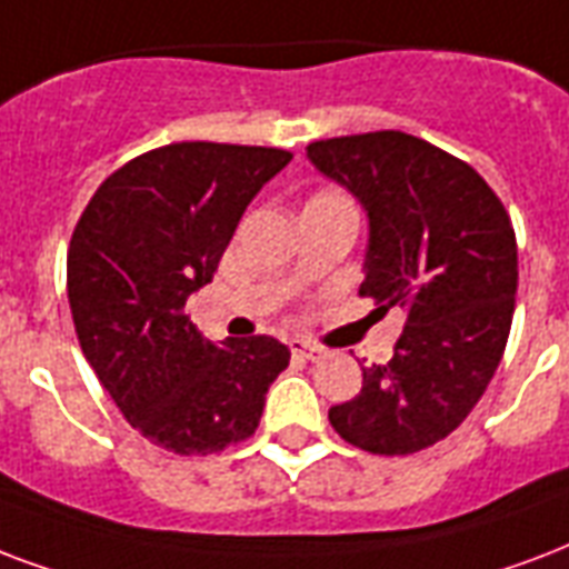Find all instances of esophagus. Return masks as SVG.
I'll use <instances>...</instances> for the list:
<instances>
[{"mask_svg": "<svg viewBox=\"0 0 569 569\" xmlns=\"http://www.w3.org/2000/svg\"><path fill=\"white\" fill-rule=\"evenodd\" d=\"M289 349H292V355L303 358V361H322L325 358L322 346H313V342L307 340H292L289 342Z\"/></svg>", "mask_w": 569, "mask_h": 569, "instance_id": "obj_1", "label": "esophagus"}]
</instances>
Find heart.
I'll use <instances>...</instances> for the list:
<instances>
[{
	"label": "heart",
	"instance_id": "1",
	"mask_svg": "<svg viewBox=\"0 0 569 569\" xmlns=\"http://www.w3.org/2000/svg\"><path fill=\"white\" fill-rule=\"evenodd\" d=\"M325 199H346V197H342L340 190H319L310 202H325Z\"/></svg>",
	"mask_w": 569,
	"mask_h": 569
}]
</instances>
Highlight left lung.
Instances as JSON below:
<instances>
[{
  "instance_id": "8db88e82",
  "label": "left lung",
  "mask_w": 569,
  "mask_h": 569,
  "mask_svg": "<svg viewBox=\"0 0 569 569\" xmlns=\"http://www.w3.org/2000/svg\"><path fill=\"white\" fill-rule=\"evenodd\" d=\"M307 158L367 208L361 295L406 313L393 358L361 367V393L328 420L367 453H418L468 418L501 363L519 280L510 214L475 167L402 130L310 142Z\"/></svg>"
}]
</instances>
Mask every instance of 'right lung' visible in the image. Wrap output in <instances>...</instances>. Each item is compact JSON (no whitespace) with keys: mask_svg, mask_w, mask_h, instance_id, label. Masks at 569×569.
I'll return each mask as SVG.
<instances>
[{"mask_svg":"<svg viewBox=\"0 0 569 569\" xmlns=\"http://www.w3.org/2000/svg\"><path fill=\"white\" fill-rule=\"evenodd\" d=\"M289 160L266 146L172 142L116 169L73 227L68 301L82 355L130 427L179 457L250 439L289 367L274 337L214 346L184 313Z\"/></svg>","mask_w":569,"mask_h":569,"instance_id":"obj_1","label":"right lung"}]
</instances>
